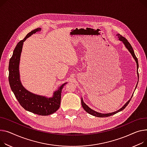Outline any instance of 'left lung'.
I'll list each match as a JSON object with an SVG mask.
<instances>
[{"label": "left lung", "mask_w": 147, "mask_h": 147, "mask_svg": "<svg viewBox=\"0 0 147 147\" xmlns=\"http://www.w3.org/2000/svg\"><path fill=\"white\" fill-rule=\"evenodd\" d=\"M118 36H119V40L123 42V44H125V47H126L127 48V49H128V50H129V51L131 53V54H132V57H134V58L135 59V61H136V65H137V74H138V77H139L138 71V58H136V55H135V53H134V50H133V48H132L131 45L130 44V43L128 41V40H127L125 37L122 36L121 35H120V34H118ZM138 78H139V77H138ZM136 87H137V84H136V87H135V89L136 88ZM133 95H134V94H133ZM133 95L132 96L131 98L125 103V105L122 107L121 109H120L118 110V111H116V112H113V113H110L103 114V113H98V112H96V111L92 110V109L90 108V107H89V106H87V105L84 103V102H83L82 98V99H81V101H82V107H83V109H84L86 111V112H87L88 113H89V114H90V115H93V116H94L100 117V118H104V117H108V116H112V115H113L116 114V113H118V112H120V111L123 110V109L125 108V107L127 106V105H128L129 104V102L131 101V99H132V97Z\"/></svg>", "instance_id": "obj_1"}]
</instances>
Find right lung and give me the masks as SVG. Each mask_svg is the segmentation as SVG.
Here are the masks:
<instances>
[{
    "label": "right lung",
    "mask_w": 147,
    "mask_h": 147,
    "mask_svg": "<svg viewBox=\"0 0 147 147\" xmlns=\"http://www.w3.org/2000/svg\"><path fill=\"white\" fill-rule=\"evenodd\" d=\"M41 30L36 28L28 33L22 40L19 41L14 49L13 55L9 60V82L11 90L13 92L16 99L23 108L32 113L46 116L55 112L59 109L61 102L63 84L54 93L51 98L34 94L26 90L21 84L19 79V64L24 42L26 39L36 32Z\"/></svg>",
    "instance_id": "obj_1"
}]
</instances>
